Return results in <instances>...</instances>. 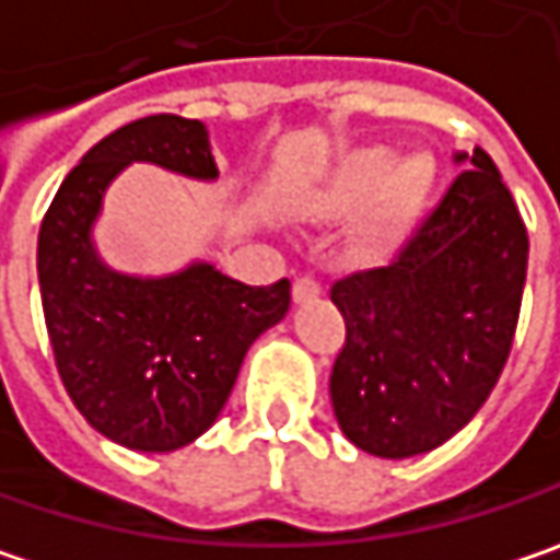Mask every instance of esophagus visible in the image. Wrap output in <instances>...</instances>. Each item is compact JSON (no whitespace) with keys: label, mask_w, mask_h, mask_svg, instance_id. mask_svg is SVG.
Here are the masks:
<instances>
[{"label":"esophagus","mask_w":560,"mask_h":560,"mask_svg":"<svg viewBox=\"0 0 560 560\" xmlns=\"http://www.w3.org/2000/svg\"><path fill=\"white\" fill-rule=\"evenodd\" d=\"M318 293H322V283H318L315 277H300V280L293 283V300L296 302L315 300Z\"/></svg>","instance_id":"34e87169"}]
</instances>
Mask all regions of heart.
<instances>
[{
	"instance_id": "b5f03b06",
	"label": "heart",
	"mask_w": 560,
	"mask_h": 560,
	"mask_svg": "<svg viewBox=\"0 0 560 560\" xmlns=\"http://www.w3.org/2000/svg\"><path fill=\"white\" fill-rule=\"evenodd\" d=\"M433 184V159L408 155L395 165V152L366 149L350 155L328 184L325 203L338 217H353L373 207L370 235L376 242L395 238L408 222L415 220Z\"/></svg>"
}]
</instances>
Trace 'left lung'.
<instances>
[{
  "label": "left lung",
  "mask_w": 560,
  "mask_h": 560,
  "mask_svg": "<svg viewBox=\"0 0 560 560\" xmlns=\"http://www.w3.org/2000/svg\"><path fill=\"white\" fill-rule=\"evenodd\" d=\"M526 260L523 217L491 155L475 149L392 264L331 287L347 325L331 405L357 450L420 456L478 415L513 347Z\"/></svg>",
  "instance_id": "left-lung-1"
}]
</instances>
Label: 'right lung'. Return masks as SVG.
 I'll use <instances>...</instances> for the list:
<instances>
[{"instance_id":"1","label":"right lung","mask_w":560,"mask_h":560,"mask_svg":"<svg viewBox=\"0 0 560 560\" xmlns=\"http://www.w3.org/2000/svg\"><path fill=\"white\" fill-rule=\"evenodd\" d=\"M130 162L213 180L207 127L152 114L95 142L66 175L37 235V280L60 380L101 436L172 453L220 418L248 347L290 308V280L245 287L213 264L168 277L110 270L92 225Z\"/></svg>"}]
</instances>
